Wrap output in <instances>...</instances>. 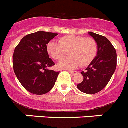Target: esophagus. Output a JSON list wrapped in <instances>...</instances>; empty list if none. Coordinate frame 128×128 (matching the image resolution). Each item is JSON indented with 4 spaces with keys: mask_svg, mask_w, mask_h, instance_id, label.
Returning a JSON list of instances; mask_svg holds the SVG:
<instances>
[{
    "mask_svg": "<svg viewBox=\"0 0 128 128\" xmlns=\"http://www.w3.org/2000/svg\"><path fill=\"white\" fill-rule=\"evenodd\" d=\"M69 72H70L71 75H74V74H76L77 73L76 71H69Z\"/></svg>",
    "mask_w": 128,
    "mask_h": 128,
    "instance_id": "obj_1",
    "label": "esophagus"
}]
</instances>
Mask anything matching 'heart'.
<instances>
[{"label":"heart","instance_id":"obj_1","mask_svg":"<svg viewBox=\"0 0 128 128\" xmlns=\"http://www.w3.org/2000/svg\"><path fill=\"white\" fill-rule=\"evenodd\" d=\"M46 51L55 60L62 59L69 51L70 57L61 60L58 67L73 69L79 65L85 67L90 64L96 56L98 46L96 41L90 38L66 35L59 38V43L50 41L46 45Z\"/></svg>","mask_w":128,"mask_h":128}]
</instances>
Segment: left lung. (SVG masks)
Masks as SVG:
<instances>
[{"label":"left lung","mask_w":128,"mask_h":128,"mask_svg":"<svg viewBox=\"0 0 128 128\" xmlns=\"http://www.w3.org/2000/svg\"><path fill=\"white\" fill-rule=\"evenodd\" d=\"M98 46L94 59L85 71L81 72L83 80L77 84L80 91L93 94L101 91L109 82L115 72L117 65V54L115 48L106 37L88 32Z\"/></svg>","instance_id":"8db88e82"}]
</instances>
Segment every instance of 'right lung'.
<instances>
[{
  "mask_svg": "<svg viewBox=\"0 0 128 128\" xmlns=\"http://www.w3.org/2000/svg\"><path fill=\"white\" fill-rule=\"evenodd\" d=\"M58 34L40 31L26 36L16 47L13 68L24 87L34 94H46L55 85L59 72L50 70L55 63L46 51V45Z\"/></svg>",
  "mask_w": 128,
  "mask_h": 128,
  "instance_id": "obj_1",
  "label": "right lung"
}]
</instances>
